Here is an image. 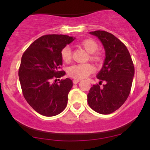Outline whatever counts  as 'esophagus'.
Here are the masks:
<instances>
[{
  "label": "esophagus",
  "mask_w": 150,
  "mask_h": 150,
  "mask_svg": "<svg viewBox=\"0 0 150 150\" xmlns=\"http://www.w3.org/2000/svg\"><path fill=\"white\" fill-rule=\"evenodd\" d=\"M79 82H80V80H77V79H75V80H73V83H74V84H77Z\"/></svg>",
  "instance_id": "esophagus-1"
}]
</instances>
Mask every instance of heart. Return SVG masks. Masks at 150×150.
Masks as SVG:
<instances>
[{
  "mask_svg": "<svg viewBox=\"0 0 150 150\" xmlns=\"http://www.w3.org/2000/svg\"><path fill=\"white\" fill-rule=\"evenodd\" d=\"M80 46L89 53V58L94 63H99L101 60V56L96 51L98 50L99 46L94 40L92 39H84L80 43ZM61 57L64 63H69L71 61L72 53L69 46H65L61 50ZM94 68L89 63L76 64L70 66L68 70V73L70 77L75 79H82L87 77L94 72Z\"/></svg>",
  "mask_w": 150,
  "mask_h": 150,
  "instance_id": "1",
  "label": "heart"
}]
</instances>
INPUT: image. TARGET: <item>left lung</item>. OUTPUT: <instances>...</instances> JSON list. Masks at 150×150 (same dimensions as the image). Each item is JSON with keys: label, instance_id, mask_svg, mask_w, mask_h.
Segmentation results:
<instances>
[{"label": "left lung", "instance_id": "left-lung-1", "mask_svg": "<svg viewBox=\"0 0 150 150\" xmlns=\"http://www.w3.org/2000/svg\"><path fill=\"white\" fill-rule=\"evenodd\" d=\"M89 34L99 38L104 47L103 67L97 77L106 84L100 88L94 85L87 94V102L91 108L101 114L114 112L128 99L131 89L135 68L128 49L112 34L97 30Z\"/></svg>", "mask_w": 150, "mask_h": 150}]
</instances>
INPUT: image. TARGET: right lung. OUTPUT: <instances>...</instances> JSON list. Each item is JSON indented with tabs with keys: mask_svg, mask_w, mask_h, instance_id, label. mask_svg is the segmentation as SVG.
<instances>
[{
	"mask_svg": "<svg viewBox=\"0 0 150 150\" xmlns=\"http://www.w3.org/2000/svg\"><path fill=\"white\" fill-rule=\"evenodd\" d=\"M75 39L63 34L42 36L22 55L18 72L22 94L41 115L56 116L66 107L73 82L69 78L56 81L65 74L59 70L63 64L61 50ZM53 79L55 83L52 82Z\"/></svg>",
	"mask_w": 150,
	"mask_h": 150,
	"instance_id": "add662e5",
	"label": "right lung"
}]
</instances>
